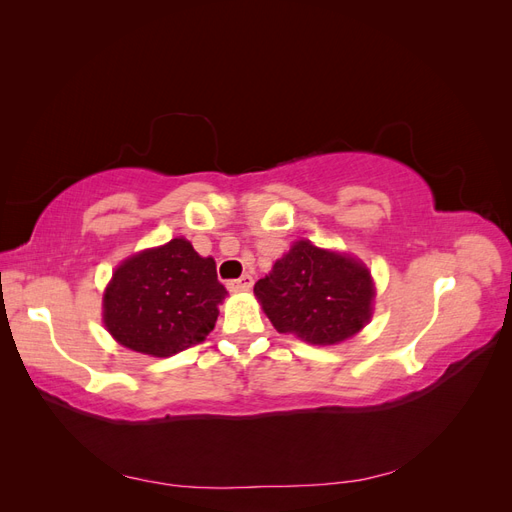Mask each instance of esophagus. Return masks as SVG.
I'll return each instance as SVG.
<instances>
[{"mask_svg": "<svg viewBox=\"0 0 512 512\" xmlns=\"http://www.w3.org/2000/svg\"><path fill=\"white\" fill-rule=\"evenodd\" d=\"M252 286H254V277L252 275H241L239 280L228 282V290H232V292H247Z\"/></svg>", "mask_w": 512, "mask_h": 512, "instance_id": "1", "label": "esophagus"}]
</instances>
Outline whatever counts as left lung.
<instances>
[{
  "label": "left lung",
  "mask_w": 512,
  "mask_h": 512,
  "mask_svg": "<svg viewBox=\"0 0 512 512\" xmlns=\"http://www.w3.org/2000/svg\"><path fill=\"white\" fill-rule=\"evenodd\" d=\"M254 294L280 333L333 346L369 322L376 288L361 260L301 239L256 282Z\"/></svg>",
  "instance_id": "obj_1"
}]
</instances>
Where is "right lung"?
<instances>
[{
  "label": "right lung",
  "instance_id": "obj_1",
  "mask_svg": "<svg viewBox=\"0 0 512 512\" xmlns=\"http://www.w3.org/2000/svg\"><path fill=\"white\" fill-rule=\"evenodd\" d=\"M224 297L215 260L179 237L121 262L104 290L102 320L121 346L166 359L203 342Z\"/></svg>",
  "mask_w": 512,
  "mask_h": 512
}]
</instances>
